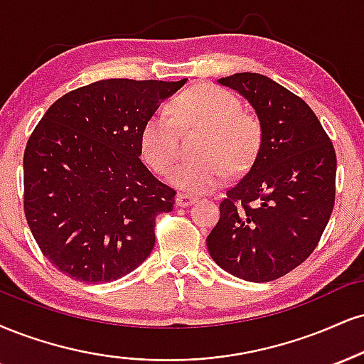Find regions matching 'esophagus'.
Returning <instances> with one entry per match:
<instances>
[{
    "label": "esophagus",
    "mask_w": 364,
    "mask_h": 364,
    "mask_svg": "<svg viewBox=\"0 0 364 364\" xmlns=\"http://www.w3.org/2000/svg\"><path fill=\"white\" fill-rule=\"evenodd\" d=\"M196 198H193V196L190 195H185V193H178L176 196V205L178 207H188V205L195 203Z\"/></svg>",
    "instance_id": "obj_1"
}]
</instances>
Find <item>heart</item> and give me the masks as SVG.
I'll return each mask as SVG.
<instances>
[{
	"mask_svg": "<svg viewBox=\"0 0 364 364\" xmlns=\"http://www.w3.org/2000/svg\"><path fill=\"white\" fill-rule=\"evenodd\" d=\"M169 112L152 113L140 132V151L149 168L168 174L178 159L179 129H203L196 156L171 174L186 193H208L232 174L247 169L261 146V125L242 112V103L218 86H198L174 98Z\"/></svg>",
	"mask_w": 364,
	"mask_h": 364,
	"instance_id": "b5f03b06",
	"label": "heart"
}]
</instances>
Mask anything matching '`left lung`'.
I'll use <instances>...</instances> for the list:
<instances>
[{"instance_id":"8db88e82","label":"left lung","mask_w":364,"mask_h":364,"mask_svg":"<svg viewBox=\"0 0 364 364\" xmlns=\"http://www.w3.org/2000/svg\"><path fill=\"white\" fill-rule=\"evenodd\" d=\"M218 82L252 105L261 146L220 201L207 247L227 273L273 282L300 266L322 237L336 200V151L312 108L269 77L239 73Z\"/></svg>"}]
</instances>
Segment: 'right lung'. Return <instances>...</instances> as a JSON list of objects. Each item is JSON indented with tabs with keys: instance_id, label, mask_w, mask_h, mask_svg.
Here are the masks:
<instances>
[{
	"instance_id": "right-lung-1",
	"label": "right lung",
	"mask_w": 364,
	"mask_h": 364,
	"mask_svg": "<svg viewBox=\"0 0 364 364\" xmlns=\"http://www.w3.org/2000/svg\"><path fill=\"white\" fill-rule=\"evenodd\" d=\"M188 80H103L69 91L30 135L23 210L43 256L73 279L108 283L147 259L176 191L140 161V132Z\"/></svg>"
}]
</instances>
